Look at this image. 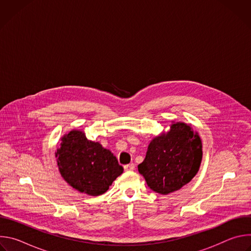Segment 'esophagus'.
Returning <instances> with one entry per match:
<instances>
[{
  "label": "esophagus",
  "instance_id": "esophagus-1",
  "mask_svg": "<svg viewBox=\"0 0 251 251\" xmlns=\"http://www.w3.org/2000/svg\"><path fill=\"white\" fill-rule=\"evenodd\" d=\"M124 170L126 171V172H132V171H134L135 170V165L134 164H128V165H125L124 166Z\"/></svg>",
  "mask_w": 251,
  "mask_h": 251
}]
</instances>
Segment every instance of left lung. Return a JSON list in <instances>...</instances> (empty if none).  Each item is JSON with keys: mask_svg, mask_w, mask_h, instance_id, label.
<instances>
[{"mask_svg": "<svg viewBox=\"0 0 251 251\" xmlns=\"http://www.w3.org/2000/svg\"><path fill=\"white\" fill-rule=\"evenodd\" d=\"M201 148L199 134L190 125L173 123L169 132L151 141L138 171L151 190L168 195L180 190L197 175L202 159Z\"/></svg>", "mask_w": 251, "mask_h": 251, "instance_id": "left-lung-1", "label": "left lung"}]
</instances>
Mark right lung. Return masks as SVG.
I'll return each instance as SVG.
<instances>
[{
    "label": "right lung",
    "mask_w": 251,
    "mask_h": 251,
    "mask_svg": "<svg viewBox=\"0 0 251 251\" xmlns=\"http://www.w3.org/2000/svg\"><path fill=\"white\" fill-rule=\"evenodd\" d=\"M55 152L57 166L64 181L80 193L100 196L123 173L116 157L84 132L73 130L61 138Z\"/></svg>",
    "instance_id": "obj_1"
}]
</instances>
